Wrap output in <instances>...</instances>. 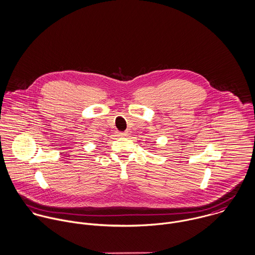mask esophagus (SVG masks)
<instances>
[{
    "label": "esophagus",
    "mask_w": 255,
    "mask_h": 255,
    "mask_svg": "<svg viewBox=\"0 0 255 255\" xmlns=\"http://www.w3.org/2000/svg\"><path fill=\"white\" fill-rule=\"evenodd\" d=\"M118 134H119V136H127L128 133L126 131H120Z\"/></svg>",
    "instance_id": "obj_1"
}]
</instances>
